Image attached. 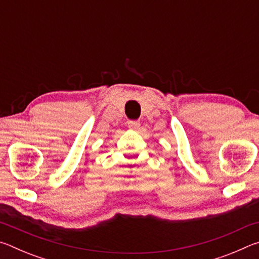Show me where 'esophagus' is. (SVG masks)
Returning <instances> with one entry per match:
<instances>
[{"mask_svg": "<svg viewBox=\"0 0 259 259\" xmlns=\"http://www.w3.org/2000/svg\"><path fill=\"white\" fill-rule=\"evenodd\" d=\"M126 124H128V126L131 130H137L140 126V123L138 121H128V123Z\"/></svg>", "mask_w": 259, "mask_h": 259, "instance_id": "1", "label": "esophagus"}]
</instances>
